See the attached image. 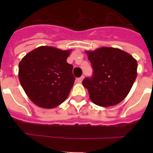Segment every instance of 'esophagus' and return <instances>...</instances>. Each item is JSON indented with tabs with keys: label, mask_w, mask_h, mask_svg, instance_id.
Returning a JSON list of instances; mask_svg holds the SVG:
<instances>
[{
	"label": "esophagus",
	"mask_w": 153,
	"mask_h": 153,
	"mask_svg": "<svg viewBox=\"0 0 153 153\" xmlns=\"http://www.w3.org/2000/svg\"><path fill=\"white\" fill-rule=\"evenodd\" d=\"M83 79H84V76H82L81 77L77 78V79H76V81H77L78 83H82V81L83 80Z\"/></svg>",
	"instance_id": "1"
}]
</instances>
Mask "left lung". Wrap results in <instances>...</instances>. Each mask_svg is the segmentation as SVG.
Wrapping results in <instances>:
<instances>
[{
    "label": "left lung",
    "instance_id": "obj_1",
    "mask_svg": "<svg viewBox=\"0 0 153 153\" xmlns=\"http://www.w3.org/2000/svg\"><path fill=\"white\" fill-rule=\"evenodd\" d=\"M93 69L92 78L83 86L97 106H113L127 97L137 76V61L128 53L114 47H102L86 51Z\"/></svg>",
    "mask_w": 153,
    "mask_h": 153
}]
</instances>
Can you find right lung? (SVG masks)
Listing matches in <instances>:
<instances>
[{"mask_svg": "<svg viewBox=\"0 0 153 153\" xmlns=\"http://www.w3.org/2000/svg\"><path fill=\"white\" fill-rule=\"evenodd\" d=\"M71 50L41 46L31 51L19 63L20 83L35 105L52 109L67 100L75 77L67 62Z\"/></svg>", "mask_w": 153, "mask_h": 153, "instance_id": "add662e5", "label": "right lung"}]
</instances>
